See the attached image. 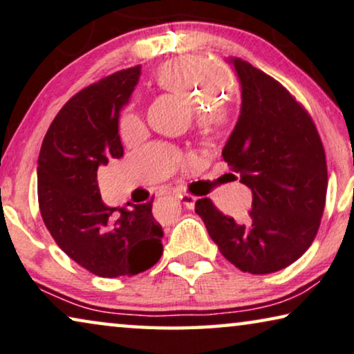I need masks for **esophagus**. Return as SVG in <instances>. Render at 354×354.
<instances>
[{
	"label": "esophagus",
	"instance_id": "esophagus-1",
	"mask_svg": "<svg viewBox=\"0 0 354 354\" xmlns=\"http://www.w3.org/2000/svg\"><path fill=\"white\" fill-rule=\"evenodd\" d=\"M177 198L180 199V203H182L187 209H194V203H196V198H194V196L185 193V194H178Z\"/></svg>",
	"mask_w": 354,
	"mask_h": 354
}]
</instances>
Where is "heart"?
Here are the masks:
<instances>
[{
	"mask_svg": "<svg viewBox=\"0 0 354 354\" xmlns=\"http://www.w3.org/2000/svg\"><path fill=\"white\" fill-rule=\"evenodd\" d=\"M155 79L161 88L187 97L199 109L218 111L231 91V75L220 63L209 58L180 57L171 59L156 71ZM145 131L140 113L134 107L120 117V136L133 142Z\"/></svg>",
	"mask_w": 354,
	"mask_h": 354,
	"instance_id": "obj_1",
	"label": "heart"
}]
</instances>
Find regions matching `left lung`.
I'll use <instances>...</instances> for the list:
<instances>
[{"instance_id": "8db88e82", "label": "left lung", "mask_w": 354, "mask_h": 354, "mask_svg": "<svg viewBox=\"0 0 354 354\" xmlns=\"http://www.w3.org/2000/svg\"><path fill=\"white\" fill-rule=\"evenodd\" d=\"M242 88L241 115L223 160L252 189L245 221L196 201L220 253L254 275L285 269L307 252L322 223L328 166L317 127L283 85L241 58H230Z\"/></svg>"}]
</instances>
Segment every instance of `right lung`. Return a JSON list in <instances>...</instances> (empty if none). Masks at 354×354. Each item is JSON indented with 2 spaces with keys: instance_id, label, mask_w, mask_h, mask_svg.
<instances>
[{
  "instance_id": "obj_1",
  "label": "right lung",
  "mask_w": 354,
  "mask_h": 354,
  "mask_svg": "<svg viewBox=\"0 0 354 354\" xmlns=\"http://www.w3.org/2000/svg\"><path fill=\"white\" fill-rule=\"evenodd\" d=\"M140 64L80 90L62 107L37 158V199L57 245L91 274L131 277L158 263L162 230L151 203L109 207L97 172L122 158L118 118L139 82Z\"/></svg>"
}]
</instances>
